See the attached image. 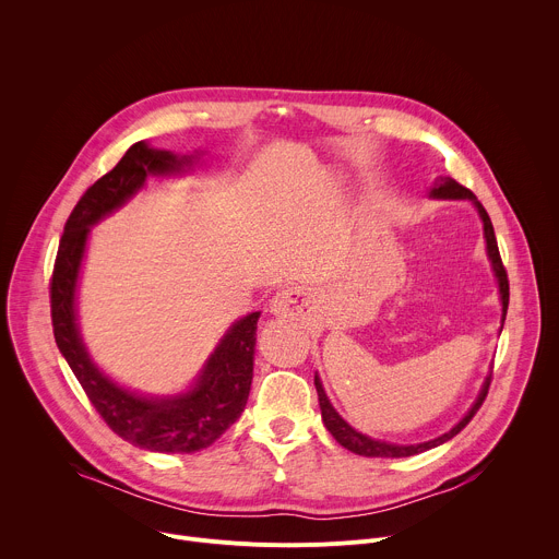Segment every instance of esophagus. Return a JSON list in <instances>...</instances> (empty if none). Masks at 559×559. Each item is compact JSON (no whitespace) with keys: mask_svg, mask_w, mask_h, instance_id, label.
Listing matches in <instances>:
<instances>
[{"mask_svg":"<svg viewBox=\"0 0 559 559\" xmlns=\"http://www.w3.org/2000/svg\"><path fill=\"white\" fill-rule=\"evenodd\" d=\"M309 294L300 285H292L281 289L272 300H270V311L281 318H302L309 311Z\"/></svg>","mask_w":559,"mask_h":559,"instance_id":"1","label":"esophagus"}]
</instances>
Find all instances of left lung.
<instances>
[{"mask_svg":"<svg viewBox=\"0 0 559 559\" xmlns=\"http://www.w3.org/2000/svg\"><path fill=\"white\" fill-rule=\"evenodd\" d=\"M429 197L431 199H451V201H471L473 207L477 210V214H480L483 218V229H485V241H487V257L491 261V270L496 274V281H498V289H500V302H502V321H500V332L504 328V318H507V309H509V278H507V270L502 265V259H500V252H498V241H496V231H493V223L487 214V210L483 207V203L475 199V194L466 188H462L457 181H453L451 177H440L433 188L429 190ZM313 384H316V391H318V403H321V414H323V423L328 427V431L336 438V442L345 449H349L352 453L356 455H365V457H409V455H416V453H423V451H429L433 447H440L444 444L447 440H451L453 436H457L468 423L471 418L477 414V409L483 407L485 397L489 393V384H491V373L485 378L483 382V389L480 393H477V397L473 401V405L468 407V412L442 436L433 438V440H427V442H418V444H393V442H384V440H376V438H369L360 431H356L347 420L341 418V414L334 409V405L330 403V397L323 389V382H321V376H313Z\"/></svg>","mask_w":559,"mask_h":559,"instance_id":"1","label":"left lung"}]
</instances>
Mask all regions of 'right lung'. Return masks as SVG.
<instances>
[{"label": "right lung", "mask_w": 559, "mask_h": 559, "mask_svg": "<svg viewBox=\"0 0 559 559\" xmlns=\"http://www.w3.org/2000/svg\"><path fill=\"white\" fill-rule=\"evenodd\" d=\"M203 152L175 154L136 141L121 162L79 199L66 221L50 283L55 343L106 425L123 440L154 453H194L216 442L241 418L254 376L257 323L252 311L223 334L194 382L175 395H143L104 373L79 332L76 287L91 229L123 207L147 177L190 173Z\"/></svg>", "instance_id": "right-lung-1"}]
</instances>
